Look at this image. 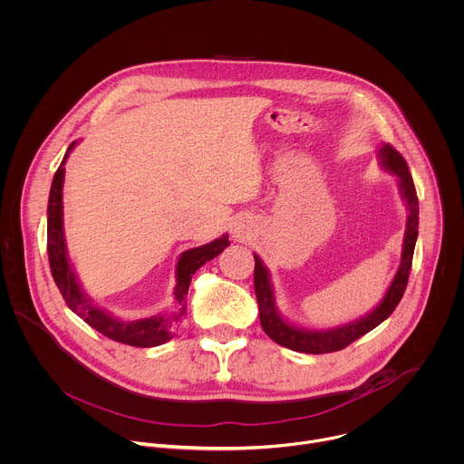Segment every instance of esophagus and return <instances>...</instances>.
Instances as JSON below:
<instances>
[{"mask_svg":"<svg viewBox=\"0 0 464 464\" xmlns=\"http://www.w3.org/2000/svg\"><path fill=\"white\" fill-rule=\"evenodd\" d=\"M233 235H235V238H238V240H246V237H247V229H246L244 226H238V227H235Z\"/></svg>","mask_w":464,"mask_h":464,"instance_id":"esophagus-1","label":"esophagus"}]
</instances>
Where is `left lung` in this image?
I'll return each instance as SVG.
<instances>
[{
  "instance_id": "8db88e82",
  "label": "left lung",
  "mask_w": 464,
  "mask_h": 464,
  "mask_svg": "<svg viewBox=\"0 0 464 464\" xmlns=\"http://www.w3.org/2000/svg\"><path fill=\"white\" fill-rule=\"evenodd\" d=\"M382 166L398 177L400 191L401 197L407 204V229H405V238H403V253H401V264L398 267V273L380 302L376 309H372L369 314L362 316L360 320H354L351 324H345L342 327L334 329H304L287 324L276 311V302H275V289L271 285V276L267 267L262 264L260 256L255 255V293L258 300V311H260V324L266 334L278 345L287 347L296 353H305V354H325V353H336L367 334L369 331L376 329L382 322H385L398 304L401 302L407 284H409V275L412 269V256H414V247L418 240V226H420V202H418V193L416 186L412 180V175L409 171V166L405 159L401 157L400 151H396L391 144H383L378 151Z\"/></svg>"
}]
</instances>
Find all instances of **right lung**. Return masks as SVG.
Instances as JSON below:
<instances>
[{"label": "right lung", "mask_w": 464, "mask_h": 464, "mask_svg": "<svg viewBox=\"0 0 464 464\" xmlns=\"http://www.w3.org/2000/svg\"><path fill=\"white\" fill-rule=\"evenodd\" d=\"M75 140L68 146L61 166L57 168L50 195H48V209H46V251H48V262L50 271L53 276V282L57 289L61 291L66 305L81 318L84 320L92 329L104 334L106 338L131 345V347H157L166 342H169L179 329L182 327V322L186 318V296L189 289L191 276L198 267H202L208 260L220 255L227 246V235H222L220 238L200 246L188 249L180 255L177 267H175V309L168 314H155L151 318H142L135 322H126L111 316L110 313L102 311L101 307L93 305L92 300L84 295L81 289V284L72 271V266L68 262L66 255V244H64V229H63V182H64V162L73 150Z\"/></svg>", "instance_id": "obj_1"}]
</instances>
